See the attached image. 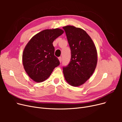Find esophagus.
I'll return each instance as SVG.
<instances>
[{"instance_id": "1", "label": "esophagus", "mask_w": 122, "mask_h": 122, "mask_svg": "<svg viewBox=\"0 0 122 122\" xmlns=\"http://www.w3.org/2000/svg\"><path fill=\"white\" fill-rule=\"evenodd\" d=\"M58 59H59V60L60 62L61 63V61H62V58H61V57H58Z\"/></svg>"}]
</instances>
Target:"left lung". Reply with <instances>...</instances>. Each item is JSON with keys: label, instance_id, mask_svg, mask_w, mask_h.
<instances>
[{"label": "left lung", "instance_id": "left-lung-1", "mask_svg": "<svg viewBox=\"0 0 122 122\" xmlns=\"http://www.w3.org/2000/svg\"><path fill=\"white\" fill-rule=\"evenodd\" d=\"M65 31L71 51L69 65L63 67L66 81L73 86L84 84L93 74L97 63V53L95 44L86 32L73 25H66Z\"/></svg>", "mask_w": 122, "mask_h": 122}]
</instances>
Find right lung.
I'll list each match as a JSON object with an SVG mask.
<instances>
[{
    "label": "right lung",
    "mask_w": 122,
    "mask_h": 122,
    "mask_svg": "<svg viewBox=\"0 0 122 122\" xmlns=\"http://www.w3.org/2000/svg\"><path fill=\"white\" fill-rule=\"evenodd\" d=\"M59 28L46 29L35 35L25 46L22 54L24 68L34 81H46L59 66L58 59L54 55V41L64 33Z\"/></svg>",
    "instance_id": "right-lung-1"
}]
</instances>
